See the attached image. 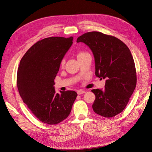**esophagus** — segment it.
Returning <instances> with one entry per match:
<instances>
[{
    "label": "esophagus",
    "mask_w": 152,
    "mask_h": 152,
    "mask_svg": "<svg viewBox=\"0 0 152 152\" xmlns=\"http://www.w3.org/2000/svg\"><path fill=\"white\" fill-rule=\"evenodd\" d=\"M77 94H79V95H80V94H82L86 93V91H84V90L79 89V90H78V91H77Z\"/></svg>",
    "instance_id": "1"
}]
</instances>
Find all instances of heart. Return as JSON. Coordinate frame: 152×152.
Returning a JSON list of instances; mask_svg holds the SVG:
<instances>
[{
	"label": "heart",
	"instance_id": "b5f03b06",
	"mask_svg": "<svg viewBox=\"0 0 152 152\" xmlns=\"http://www.w3.org/2000/svg\"><path fill=\"white\" fill-rule=\"evenodd\" d=\"M86 54H87L86 52H79V53H78L77 56V59L80 58V57H82V56H84V55ZM64 63H65V60H64V59H63V60H62L61 62V65L63 66V65H64Z\"/></svg>",
	"mask_w": 152,
	"mask_h": 152
}]
</instances>
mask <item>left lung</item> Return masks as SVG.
Listing matches in <instances>:
<instances>
[{
  "instance_id": "left-lung-1",
  "label": "left lung",
  "mask_w": 152,
  "mask_h": 152,
  "mask_svg": "<svg viewBox=\"0 0 152 152\" xmlns=\"http://www.w3.org/2000/svg\"><path fill=\"white\" fill-rule=\"evenodd\" d=\"M77 42H82L93 52L95 75L106 79L104 89H93L96 99L94 112L113 117L125 108L136 86L135 65L129 49L121 40L99 31L87 32Z\"/></svg>"
}]
</instances>
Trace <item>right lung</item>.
<instances>
[{
	"mask_svg": "<svg viewBox=\"0 0 152 152\" xmlns=\"http://www.w3.org/2000/svg\"><path fill=\"white\" fill-rule=\"evenodd\" d=\"M69 38L53 37L35 43L21 58L17 86L23 102L39 121L53 125L70 113L75 91L56 93L54 79L65 54L73 44Z\"/></svg>",
	"mask_w": 152,
	"mask_h": 152,
	"instance_id": "obj_1",
	"label": "right lung"
}]
</instances>
